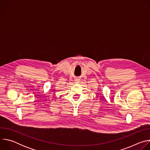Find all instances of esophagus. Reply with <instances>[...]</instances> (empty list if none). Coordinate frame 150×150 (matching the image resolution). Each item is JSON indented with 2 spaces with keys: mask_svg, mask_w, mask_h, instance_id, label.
<instances>
[{
  "mask_svg": "<svg viewBox=\"0 0 150 150\" xmlns=\"http://www.w3.org/2000/svg\"><path fill=\"white\" fill-rule=\"evenodd\" d=\"M76 81H78V79H76Z\"/></svg>",
  "mask_w": 150,
  "mask_h": 150,
  "instance_id": "1",
  "label": "esophagus"
}]
</instances>
